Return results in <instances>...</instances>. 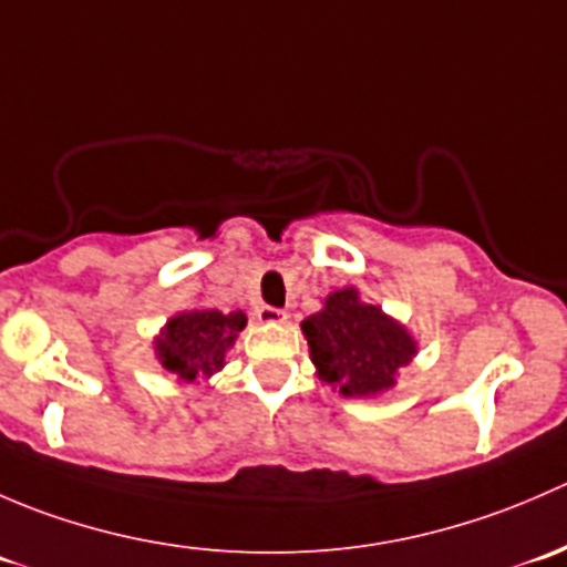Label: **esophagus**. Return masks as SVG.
Returning a JSON list of instances; mask_svg holds the SVG:
<instances>
[{"mask_svg": "<svg viewBox=\"0 0 567 567\" xmlns=\"http://www.w3.org/2000/svg\"><path fill=\"white\" fill-rule=\"evenodd\" d=\"M257 318H260L262 323H285V320H288V312L277 310V307H262V310L257 312Z\"/></svg>", "mask_w": 567, "mask_h": 567, "instance_id": "1", "label": "esophagus"}]
</instances>
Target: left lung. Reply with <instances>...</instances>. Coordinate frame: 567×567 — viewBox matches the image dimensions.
Wrapping results in <instances>:
<instances>
[{
    "label": "left lung",
    "instance_id": "1",
    "mask_svg": "<svg viewBox=\"0 0 567 567\" xmlns=\"http://www.w3.org/2000/svg\"><path fill=\"white\" fill-rule=\"evenodd\" d=\"M318 379L346 398H373L392 390L414 359L416 340L403 323L364 305L357 288L334 290L323 310L301 320Z\"/></svg>",
    "mask_w": 567,
    "mask_h": 567
}]
</instances>
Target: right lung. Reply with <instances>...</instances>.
<instances>
[{
	"label": "right lung",
	"mask_w": 567,
	"mask_h": 567,
	"mask_svg": "<svg viewBox=\"0 0 567 567\" xmlns=\"http://www.w3.org/2000/svg\"><path fill=\"white\" fill-rule=\"evenodd\" d=\"M247 326L241 310H186L167 320L156 337V359L164 370L177 379L194 384L197 379H210L225 368V357L236 346L238 331Z\"/></svg>",
	"instance_id": "1"
}]
</instances>
